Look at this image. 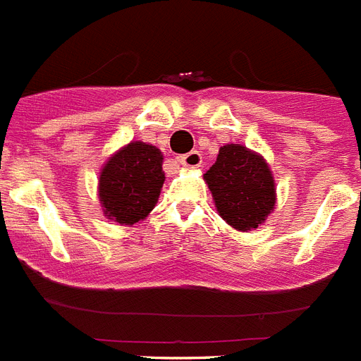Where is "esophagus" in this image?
<instances>
[{"label": "esophagus", "mask_w": 361, "mask_h": 361, "mask_svg": "<svg viewBox=\"0 0 361 361\" xmlns=\"http://www.w3.org/2000/svg\"><path fill=\"white\" fill-rule=\"evenodd\" d=\"M178 164H183L184 168H199L202 164V157L199 151H190L186 154H180L177 159Z\"/></svg>", "instance_id": "1"}]
</instances>
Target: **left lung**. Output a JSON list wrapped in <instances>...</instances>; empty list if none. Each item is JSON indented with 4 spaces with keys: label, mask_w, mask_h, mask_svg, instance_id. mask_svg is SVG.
Returning a JSON list of instances; mask_svg holds the SVG:
<instances>
[{
    "label": "left lung",
    "mask_w": 361,
    "mask_h": 361,
    "mask_svg": "<svg viewBox=\"0 0 361 361\" xmlns=\"http://www.w3.org/2000/svg\"><path fill=\"white\" fill-rule=\"evenodd\" d=\"M204 180L219 216L236 231L258 228L275 210L276 188L269 166L243 145H223Z\"/></svg>",
    "instance_id": "1"
}]
</instances>
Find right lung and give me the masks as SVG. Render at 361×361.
I'll return each mask as SVG.
<instances>
[{
    "instance_id": "right-lung-1",
    "label": "right lung",
    "mask_w": 361,
    "mask_h": 361,
    "mask_svg": "<svg viewBox=\"0 0 361 361\" xmlns=\"http://www.w3.org/2000/svg\"><path fill=\"white\" fill-rule=\"evenodd\" d=\"M160 149L130 142L106 160L99 175V201L109 219L134 225L147 217L166 180Z\"/></svg>"
}]
</instances>
